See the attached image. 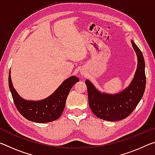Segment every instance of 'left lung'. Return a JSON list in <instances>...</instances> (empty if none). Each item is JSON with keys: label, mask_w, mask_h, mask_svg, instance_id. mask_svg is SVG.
I'll return each mask as SVG.
<instances>
[{"label": "left lung", "mask_w": 155, "mask_h": 155, "mask_svg": "<svg viewBox=\"0 0 155 155\" xmlns=\"http://www.w3.org/2000/svg\"><path fill=\"white\" fill-rule=\"evenodd\" d=\"M131 43L137 56V68L134 78L125 90L115 95L101 94L90 81H85L89 105L99 118L108 121L125 119L134 111L142 98L146 88L145 61L140 48L133 41Z\"/></svg>", "instance_id": "8db88e82"}]
</instances>
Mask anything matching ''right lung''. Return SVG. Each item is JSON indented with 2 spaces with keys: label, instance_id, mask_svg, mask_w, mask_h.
I'll return each instance as SVG.
<instances>
[{
  "label": "right lung",
  "instance_id": "add662e5",
  "mask_svg": "<svg viewBox=\"0 0 155 155\" xmlns=\"http://www.w3.org/2000/svg\"><path fill=\"white\" fill-rule=\"evenodd\" d=\"M78 81L79 79L76 77L68 78L48 98L40 101H29L18 95L13 87L10 71L9 74V90L18 111L26 119L38 123L54 121L61 116L70 91Z\"/></svg>",
  "mask_w": 155,
  "mask_h": 155
}]
</instances>
